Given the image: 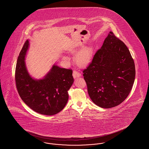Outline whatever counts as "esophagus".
Here are the masks:
<instances>
[{
	"label": "esophagus",
	"instance_id": "34e87169",
	"mask_svg": "<svg viewBox=\"0 0 149 149\" xmlns=\"http://www.w3.org/2000/svg\"><path fill=\"white\" fill-rule=\"evenodd\" d=\"M72 76H73L74 78H78V77H81V74L78 71L74 70V71H73V72H72Z\"/></svg>",
	"mask_w": 149,
	"mask_h": 149
}]
</instances>
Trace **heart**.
I'll return each instance as SVG.
<instances>
[{"label":"heart","mask_w":149,"mask_h":149,"mask_svg":"<svg viewBox=\"0 0 149 149\" xmlns=\"http://www.w3.org/2000/svg\"><path fill=\"white\" fill-rule=\"evenodd\" d=\"M77 51V50L75 48H74L71 49L70 52L72 54H75ZM92 47L90 46H86L77 54L75 57V62L79 66L84 67L90 63L92 58ZM62 58L65 61H68L69 60V58L66 56H63Z\"/></svg>","instance_id":"heart-1"}]
</instances>
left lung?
Here are the masks:
<instances>
[{
	"label": "left lung",
	"instance_id": "1",
	"mask_svg": "<svg viewBox=\"0 0 149 149\" xmlns=\"http://www.w3.org/2000/svg\"><path fill=\"white\" fill-rule=\"evenodd\" d=\"M83 72L91 99L103 108L117 106L126 99L136 74L135 63L127 47L112 32H109Z\"/></svg>",
	"mask_w": 149,
	"mask_h": 149
}]
</instances>
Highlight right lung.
<instances>
[{"label":"right lung","instance_id":"right-lung-1","mask_svg":"<svg viewBox=\"0 0 149 149\" xmlns=\"http://www.w3.org/2000/svg\"><path fill=\"white\" fill-rule=\"evenodd\" d=\"M29 46L27 40L17 61L15 79L18 92L22 100L37 113L47 116L58 113L68 101V91L74 82L72 71L54 64L42 79L32 78L25 63Z\"/></svg>","mask_w":149,"mask_h":149}]
</instances>
